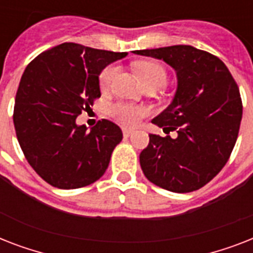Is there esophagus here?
<instances>
[{
    "mask_svg": "<svg viewBox=\"0 0 253 253\" xmlns=\"http://www.w3.org/2000/svg\"><path fill=\"white\" fill-rule=\"evenodd\" d=\"M122 131H123V136H125V138H128V136L132 134V130H131V128H123Z\"/></svg>",
    "mask_w": 253,
    "mask_h": 253,
    "instance_id": "34e87169",
    "label": "esophagus"
}]
</instances>
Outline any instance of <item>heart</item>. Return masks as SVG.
<instances>
[{
  "mask_svg": "<svg viewBox=\"0 0 253 253\" xmlns=\"http://www.w3.org/2000/svg\"><path fill=\"white\" fill-rule=\"evenodd\" d=\"M134 68L144 86H148V85H160V86H163L166 84V69L156 61H138L134 65ZM117 72H118L117 65H107L106 68L102 69V72L99 73V85H101L102 89H106V87L110 86L111 83L114 81L115 76H117ZM111 114L125 125L134 126V125L138 123V121L143 115V111L140 109H136V107L125 105V103H118V105H114L111 107Z\"/></svg>",
  "mask_w": 253,
  "mask_h": 253,
  "instance_id": "1",
  "label": "heart"
}]
</instances>
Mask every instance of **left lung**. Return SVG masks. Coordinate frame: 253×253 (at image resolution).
Wrapping results in <instances>:
<instances>
[{"label":"left lung","instance_id":"1","mask_svg":"<svg viewBox=\"0 0 253 253\" xmlns=\"http://www.w3.org/2000/svg\"><path fill=\"white\" fill-rule=\"evenodd\" d=\"M134 53L166 61L177 76L172 102L152 119L177 136L150 134L139 156L144 176L169 192L202 188L226 166L235 146L243 114L239 87L223 61L192 45Z\"/></svg>","mask_w":253,"mask_h":253}]
</instances>
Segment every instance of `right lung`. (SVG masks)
Returning <instances> with one entry per match:
<instances>
[{
	"label": "right lung",
	"instance_id": "obj_1",
	"mask_svg": "<svg viewBox=\"0 0 253 253\" xmlns=\"http://www.w3.org/2000/svg\"><path fill=\"white\" fill-rule=\"evenodd\" d=\"M126 56L63 43L26 67L15 95L14 127L29 164L49 185L83 188L106 172L122 130L107 119L87 130L76 118L101 97L102 69Z\"/></svg>",
	"mask_w": 253,
	"mask_h": 253
}]
</instances>
